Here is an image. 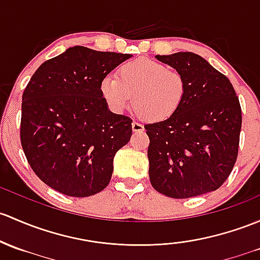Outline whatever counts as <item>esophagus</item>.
Returning <instances> with one entry per match:
<instances>
[{
    "instance_id": "34e87169",
    "label": "esophagus",
    "mask_w": 260,
    "mask_h": 260,
    "mask_svg": "<svg viewBox=\"0 0 260 260\" xmlns=\"http://www.w3.org/2000/svg\"><path fill=\"white\" fill-rule=\"evenodd\" d=\"M132 129L135 131V132H141V131H143V125H142L139 122L133 121L132 122Z\"/></svg>"
}]
</instances>
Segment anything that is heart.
Returning <instances> with one entry per match:
<instances>
[{"instance_id":"heart-1","label":"heart","mask_w":260,"mask_h":260,"mask_svg":"<svg viewBox=\"0 0 260 260\" xmlns=\"http://www.w3.org/2000/svg\"><path fill=\"white\" fill-rule=\"evenodd\" d=\"M185 91L182 72L148 58L125 62L117 70V77L107 76L101 83L112 111L122 113L133 102L139 116L149 122L171 118L182 106Z\"/></svg>"}]
</instances>
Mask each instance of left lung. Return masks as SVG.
I'll list each match as a JSON object with an SVG mask.
<instances>
[{
  "mask_svg": "<svg viewBox=\"0 0 260 260\" xmlns=\"http://www.w3.org/2000/svg\"><path fill=\"white\" fill-rule=\"evenodd\" d=\"M155 58L187 82L178 111L146 124L149 178L157 192L177 199L218 189L238 157L242 108L231 81L192 52Z\"/></svg>",
  "mask_w": 260,
  "mask_h": 260,
  "instance_id": "1",
  "label": "left lung"
}]
</instances>
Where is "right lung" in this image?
Instances as JSON below:
<instances>
[{
    "mask_svg": "<svg viewBox=\"0 0 260 260\" xmlns=\"http://www.w3.org/2000/svg\"><path fill=\"white\" fill-rule=\"evenodd\" d=\"M131 57L75 46L43 62L24 88L22 149L35 174L57 192L89 197L108 185L132 119L108 111L101 83Z\"/></svg>",
    "mask_w": 260,
    "mask_h": 260,
    "instance_id": "right-lung-1",
    "label": "right lung"
}]
</instances>
